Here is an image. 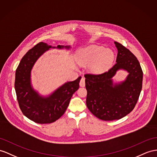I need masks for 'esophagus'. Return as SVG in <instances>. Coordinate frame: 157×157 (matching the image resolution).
I'll return each instance as SVG.
<instances>
[{"label":"esophagus","instance_id":"1","mask_svg":"<svg viewBox=\"0 0 157 157\" xmlns=\"http://www.w3.org/2000/svg\"><path fill=\"white\" fill-rule=\"evenodd\" d=\"M85 85H86V83H85V78H82L81 79V80H80V82H79V86L80 87H84V86H85Z\"/></svg>","mask_w":157,"mask_h":157}]
</instances>
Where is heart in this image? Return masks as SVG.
Listing matches in <instances>:
<instances>
[{"mask_svg":"<svg viewBox=\"0 0 157 157\" xmlns=\"http://www.w3.org/2000/svg\"><path fill=\"white\" fill-rule=\"evenodd\" d=\"M115 58L113 50L103 46L93 45L79 50L78 62L82 65H90V69L95 73H100L109 68Z\"/></svg>","mask_w":157,"mask_h":157,"instance_id":"1","label":"heart"}]
</instances>
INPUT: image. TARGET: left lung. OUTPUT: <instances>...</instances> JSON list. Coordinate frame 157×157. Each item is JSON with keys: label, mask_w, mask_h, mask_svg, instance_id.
<instances>
[{"label": "left lung", "mask_w": 157, "mask_h": 157, "mask_svg": "<svg viewBox=\"0 0 157 157\" xmlns=\"http://www.w3.org/2000/svg\"><path fill=\"white\" fill-rule=\"evenodd\" d=\"M118 53L116 63L108 71L85 75L86 105L91 113L103 121L120 119L134 109L142 90L143 71L137 58L122 44L114 42ZM119 69L128 73L126 79L113 83Z\"/></svg>", "instance_id": "obj_1"}]
</instances>
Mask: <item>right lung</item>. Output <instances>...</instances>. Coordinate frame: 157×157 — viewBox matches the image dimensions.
Here are the masks:
<instances>
[{
	"instance_id": "add662e5",
	"label": "right lung",
	"mask_w": 157,
	"mask_h": 157,
	"mask_svg": "<svg viewBox=\"0 0 157 157\" xmlns=\"http://www.w3.org/2000/svg\"><path fill=\"white\" fill-rule=\"evenodd\" d=\"M69 50L70 46L52 47L39 42L23 56L16 70L14 88L20 108L27 118L40 124L51 123L65 113L72 95L78 90L82 77L67 82L46 97L40 95L31 84V71L36 62L50 48Z\"/></svg>"
}]
</instances>
